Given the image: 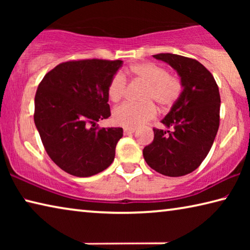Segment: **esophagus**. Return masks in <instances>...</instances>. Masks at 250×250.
I'll list each match as a JSON object with an SVG mask.
<instances>
[{
  "label": "esophagus",
  "instance_id": "esophagus-1",
  "mask_svg": "<svg viewBox=\"0 0 250 250\" xmlns=\"http://www.w3.org/2000/svg\"><path fill=\"white\" fill-rule=\"evenodd\" d=\"M134 131H135L134 128H125V129H124V134H125V135L132 134V133H134Z\"/></svg>",
  "mask_w": 250,
  "mask_h": 250
}]
</instances>
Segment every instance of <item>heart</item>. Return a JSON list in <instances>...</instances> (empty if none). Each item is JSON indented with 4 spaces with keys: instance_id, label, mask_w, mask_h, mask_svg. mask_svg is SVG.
Segmentation results:
<instances>
[{
    "instance_id": "b5f03b06",
    "label": "heart",
    "mask_w": 250,
    "mask_h": 250,
    "mask_svg": "<svg viewBox=\"0 0 250 250\" xmlns=\"http://www.w3.org/2000/svg\"><path fill=\"white\" fill-rule=\"evenodd\" d=\"M130 73L146 83L141 99L143 103H125L112 111V121L125 128H137L145 122L153 119L156 115L154 104L161 108L172 107L182 92V83L177 78L170 76L166 68L154 62H142L130 67ZM125 77L121 71L112 76L108 83V96L113 103L119 101L125 95Z\"/></svg>"
}]
</instances>
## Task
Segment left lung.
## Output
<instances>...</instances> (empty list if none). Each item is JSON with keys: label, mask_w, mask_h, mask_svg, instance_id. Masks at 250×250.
<instances>
[{"label": "left lung", "mask_w": 250, "mask_h": 250, "mask_svg": "<svg viewBox=\"0 0 250 250\" xmlns=\"http://www.w3.org/2000/svg\"><path fill=\"white\" fill-rule=\"evenodd\" d=\"M174 69L181 79L180 98L153 129L154 139L143 149L151 168L167 176H183L201 166L208 154L219 126L221 96L208 70L195 59L175 54L153 55Z\"/></svg>", "instance_id": "1"}]
</instances>
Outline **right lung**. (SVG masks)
<instances>
[{
	"mask_svg": "<svg viewBox=\"0 0 250 250\" xmlns=\"http://www.w3.org/2000/svg\"><path fill=\"white\" fill-rule=\"evenodd\" d=\"M122 61L83 59L59 64L35 95L34 122L49 158L69 174L88 177L111 166L122 128L98 129L110 117L108 83Z\"/></svg>",
	"mask_w": 250,
	"mask_h": 250,
	"instance_id": "add662e5",
	"label": "right lung"
}]
</instances>
